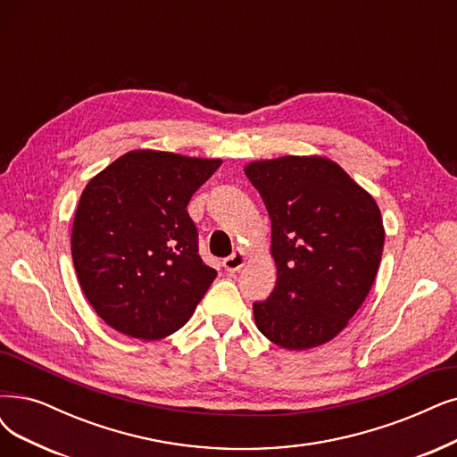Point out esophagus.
I'll return each instance as SVG.
<instances>
[{"label":"esophagus","mask_w":457,"mask_h":457,"mask_svg":"<svg viewBox=\"0 0 457 457\" xmlns=\"http://www.w3.org/2000/svg\"><path fill=\"white\" fill-rule=\"evenodd\" d=\"M246 258H248V254H246V250H243V248H237L233 252V254L229 256V258H226L224 260V267H226V271H229V273H235V271H239V269L246 263Z\"/></svg>","instance_id":"34e87169"}]
</instances>
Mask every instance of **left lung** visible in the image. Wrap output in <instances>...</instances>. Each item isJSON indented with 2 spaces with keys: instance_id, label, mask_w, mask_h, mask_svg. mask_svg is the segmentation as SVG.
Listing matches in <instances>:
<instances>
[{
  "instance_id": "obj_1",
  "label": "left lung",
  "mask_w": 457,
  "mask_h": 457,
  "mask_svg": "<svg viewBox=\"0 0 457 457\" xmlns=\"http://www.w3.org/2000/svg\"><path fill=\"white\" fill-rule=\"evenodd\" d=\"M271 218L277 284L254 303L258 329L275 345L307 350L331 341L375 282L384 226L373 195L341 165L282 156L245 167Z\"/></svg>"
}]
</instances>
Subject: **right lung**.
<instances>
[{
  "mask_svg": "<svg viewBox=\"0 0 457 457\" xmlns=\"http://www.w3.org/2000/svg\"><path fill=\"white\" fill-rule=\"evenodd\" d=\"M222 160L131 150L84 188L71 231L80 288L97 316L133 339L179 331L216 278L199 256L188 203Z\"/></svg>",
  "mask_w": 457,
  "mask_h": 457,
  "instance_id": "1",
  "label": "right lung"
}]
</instances>
